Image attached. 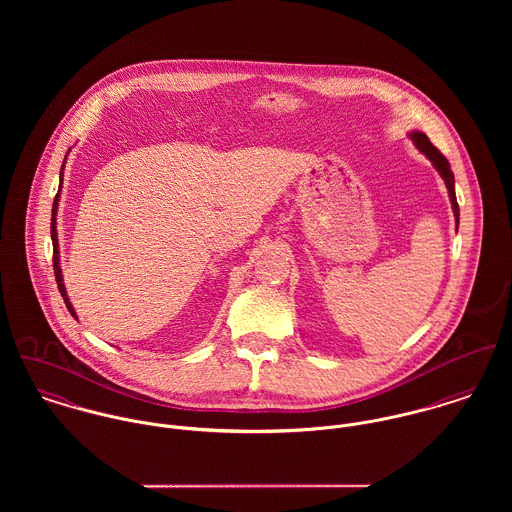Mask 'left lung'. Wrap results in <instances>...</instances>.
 <instances>
[{"mask_svg": "<svg viewBox=\"0 0 512 512\" xmlns=\"http://www.w3.org/2000/svg\"><path fill=\"white\" fill-rule=\"evenodd\" d=\"M408 136L414 142V146L418 147V151H422L432 161V165L436 167V171L441 175V179L447 187V193H449L453 217H455V222L459 226V205H457V199H455V177H453V171L449 167V161L439 153L438 147L432 146V142L428 140V136L424 132L414 130V132H408Z\"/></svg>", "mask_w": 512, "mask_h": 512, "instance_id": "1", "label": "left lung"}]
</instances>
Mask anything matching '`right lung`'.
<instances>
[{"label": "right lung", "instance_id": "right-lung-1", "mask_svg": "<svg viewBox=\"0 0 512 512\" xmlns=\"http://www.w3.org/2000/svg\"><path fill=\"white\" fill-rule=\"evenodd\" d=\"M69 155V153H67ZM65 163H67V157L63 161V167H61V185H59V193L55 197V203H53V217H51V240H53V268H55V278H57V286H59V292L65 297V303H67V309L71 311L74 319H76V311H74L73 303L67 295V288H65V282H63V270H61V252H59V236H57V211H59V201H61V187H63V169H65Z\"/></svg>", "mask_w": 512, "mask_h": 512}]
</instances>
